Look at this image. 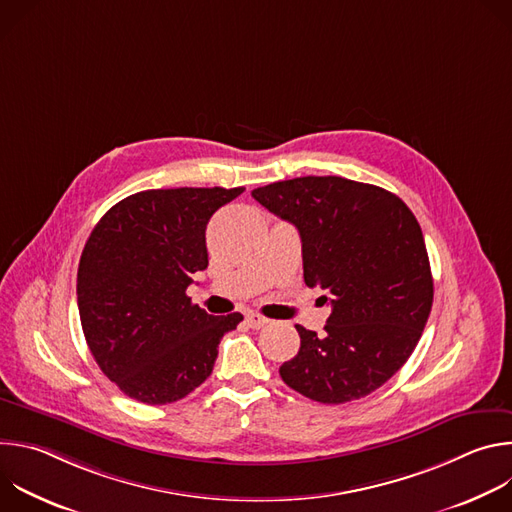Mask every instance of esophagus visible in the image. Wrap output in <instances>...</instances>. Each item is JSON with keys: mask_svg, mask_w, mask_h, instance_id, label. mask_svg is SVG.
<instances>
[{"mask_svg": "<svg viewBox=\"0 0 512 512\" xmlns=\"http://www.w3.org/2000/svg\"><path fill=\"white\" fill-rule=\"evenodd\" d=\"M245 320H247V326L249 328H253V330H259V328H263V326H267V318H263L261 314H257V312H249L247 316H245Z\"/></svg>", "mask_w": 512, "mask_h": 512, "instance_id": "esophagus-1", "label": "esophagus"}]
</instances>
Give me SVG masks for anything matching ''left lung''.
<instances>
[{
    "label": "left lung",
    "instance_id": "1",
    "mask_svg": "<svg viewBox=\"0 0 512 512\" xmlns=\"http://www.w3.org/2000/svg\"><path fill=\"white\" fill-rule=\"evenodd\" d=\"M253 198L302 237L304 281L332 314L318 336L304 326L279 375L304 397L340 405L385 385L415 350L433 302L421 227L385 188L304 176L255 188Z\"/></svg>",
    "mask_w": 512,
    "mask_h": 512
}]
</instances>
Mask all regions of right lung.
I'll return each mask as SVG.
<instances>
[{
  "instance_id": "right-lung-1",
  "label": "right lung",
  "mask_w": 512,
  "mask_h": 512,
  "mask_svg": "<svg viewBox=\"0 0 512 512\" xmlns=\"http://www.w3.org/2000/svg\"><path fill=\"white\" fill-rule=\"evenodd\" d=\"M243 190H143L93 229L77 273L81 324L99 369L127 397L148 405L186 397L243 320L210 316L186 296L192 275L208 267L210 216Z\"/></svg>"
}]
</instances>
